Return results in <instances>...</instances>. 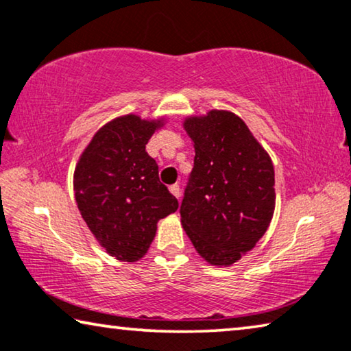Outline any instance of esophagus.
<instances>
[{"label":"esophagus","instance_id":"34e87169","mask_svg":"<svg viewBox=\"0 0 351 351\" xmlns=\"http://www.w3.org/2000/svg\"><path fill=\"white\" fill-rule=\"evenodd\" d=\"M169 191L174 194L177 199H180V186L179 185H171L169 186Z\"/></svg>","mask_w":351,"mask_h":351}]
</instances>
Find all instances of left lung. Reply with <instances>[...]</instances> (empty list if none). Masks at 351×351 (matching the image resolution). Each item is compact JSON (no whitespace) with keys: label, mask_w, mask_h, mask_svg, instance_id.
Here are the masks:
<instances>
[{"label":"left lung","mask_w":351,"mask_h":351,"mask_svg":"<svg viewBox=\"0 0 351 351\" xmlns=\"http://www.w3.org/2000/svg\"><path fill=\"white\" fill-rule=\"evenodd\" d=\"M183 128L196 155L180 206L182 226L210 265L229 267L256 246L271 223V158L230 111L190 116Z\"/></svg>","instance_id":"1"}]
</instances>
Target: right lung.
Instances as JSON below:
<instances>
[{
    "label": "right lung",
    "mask_w": 351,
    "mask_h": 351,
    "mask_svg": "<svg viewBox=\"0 0 351 351\" xmlns=\"http://www.w3.org/2000/svg\"><path fill=\"white\" fill-rule=\"evenodd\" d=\"M163 125V117H116L94 134L73 172L83 219L100 246L121 262L139 261L158 221L179 208L158 179V165L145 152V144Z\"/></svg>",
    "instance_id": "add662e5"
}]
</instances>
